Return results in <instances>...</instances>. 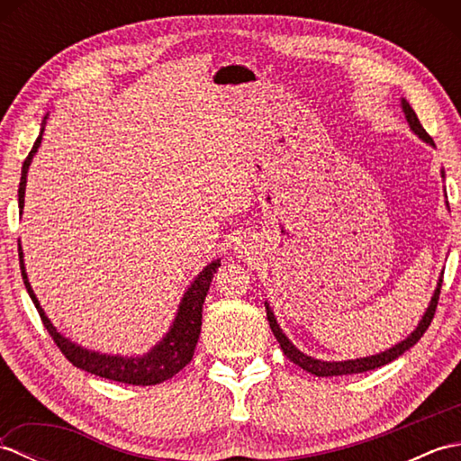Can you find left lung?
I'll use <instances>...</instances> for the list:
<instances>
[{
    "mask_svg": "<svg viewBox=\"0 0 461 461\" xmlns=\"http://www.w3.org/2000/svg\"><path fill=\"white\" fill-rule=\"evenodd\" d=\"M402 109H404V114H406L408 122H410V129H412V131L420 136V139H424L426 142L434 144V140L429 139V134L424 131V126L420 124L416 113L412 111V106H410L406 101H402ZM439 287H442V285H438V289H436V293H434V297H432V303H429V307H428V311H426V315L422 317V321H420V325H418V329L412 332V335H410L406 340L398 342L396 347L388 348V350H384V352H380V355H376V357H366V358H357V360H345V362H325V360L311 358V357L303 355L301 350H297L295 347H293L291 342H289V339H287L285 335H283V330L279 329L276 317H273V312H271L269 305H267V321H269V327H271V330H273V335H276V339L279 340V345H281V348H283V355H285L289 360L295 362V365L301 366L303 370H307V372H311V375H315V376L358 375V372L375 370V368H378V366L388 365V362H393V360L398 358L400 355H404V352H406L408 348H412V347L416 345V342L424 337V332L428 330L429 325H432V319H434V315H436V307H438V299H439Z\"/></svg>",
    "mask_w": 461,
    "mask_h": 461,
    "instance_id": "left-lung-1",
    "label": "left lung"
}]
</instances>
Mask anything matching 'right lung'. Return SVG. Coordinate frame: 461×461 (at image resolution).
<instances>
[{
    "label": "right lung",
    "mask_w": 461,
    "mask_h": 461,
    "mask_svg": "<svg viewBox=\"0 0 461 461\" xmlns=\"http://www.w3.org/2000/svg\"><path fill=\"white\" fill-rule=\"evenodd\" d=\"M39 144H41V136L35 140L32 152H29V156L23 162L22 182H19V190H17L19 210H23L27 168H29V162H32V158H33V154L39 149ZM220 266H221L220 261H213L200 273L198 277H195V281L192 283L190 289L185 291V295L180 303L178 317H176L170 332L164 337L160 345H156L149 352V355H144L142 358H122V357L99 355V352H91L86 348H81V347L73 345V342L65 339L63 335H59L57 329L51 325V321L45 317L43 309L39 307L35 293H33L32 285H29L27 273L23 267V251H22V246H19V267H22V277L25 283V289L29 293V297H32L33 305L39 312V317H41L47 332L51 335L53 342L59 347V350L63 352L65 358L71 362L73 366L91 372V375H95V376L109 378L114 382H124V384H132V386L160 384V382L172 378L174 375H178V372L192 360L195 342H198L200 330H202L203 299H205V295H208L213 273Z\"/></svg>",
    "instance_id": "1"
}]
</instances>
